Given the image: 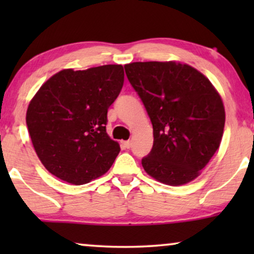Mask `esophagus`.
Instances as JSON below:
<instances>
[{
    "instance_id": "1",
    "label": "esophagus",
    "mask_w": 254,
    "mask_h": 254,
    "mask_svg": "<svg viewBox=\"0 0 254 254\" xmlns=\"http://www.w3.org/2000/svg\"><path fill=\"white\" fill-rule=\"evenodd\" d=\"M124 145H125V147H126L127 149H129V148L131 147V141H129V140L125 141V142H124Z\"/></svg>"
}]
</instances>
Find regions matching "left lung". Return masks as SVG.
<instances>
[{"label":"left lung","instance_id":"1","mask_svg":"<svg viewBox=\"0 0 254 254\" xmlns=\"http://www.w3.org/2000/svg\"><path fill=\"white\" fill-rule=\"evenodd\" d=\"M154 129V145L142 158L152 178L166 185L192 182L220 147L225 111L206 76L179 62L125 64Z\"/></svg>","mask_w":254,"mask_h":254}]
</instances>
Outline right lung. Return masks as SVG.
<instances>
[{
	"label": "right lung",
	"mask_w": 254,
	"mask_h": 254,
	"mask_svg": "<svg viewBox=\"0 0 254 254\" xmlns=\"http://www.w3.org/2000/svg\"><path fill=\"white\" fill-rule=\"evenodd\" d=\"M121 64L64 69L41 85L29 104L33 148L52 175L83 185L109 171L120 151L106 133L107 110L124 85Z\"/></svg>",
	"instance_id": "1"
}]
</instances>
